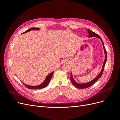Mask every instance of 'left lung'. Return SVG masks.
<instances>
[{
  "label": "left lung",
  "instance_id": "1",
  "mask_svg": "<svg viewBox=\"0 0 120 120\" xmlns=\"http://www.w3.org/2000/svg\"><path fill=\"white\" fill-rule=\"evenodd\" d=\"M88 32H89V38H92V37H96L97 38H99L101 42H102V45L103 46V48H104V52H105V60L104 61V63H103V67H102V68H101V70L100 72V73L97 76V77H96L95 79H93L92 81H90L88 82H86V83H79L78 82H76L75 79L73 78V77H72V73H71V82L72 83V84H73L76 88H79V89H86V88H88L90 86H92L93 84H94L97 81V80L99 79H100L101 77V75H103V71H104V67L105 66V64H106V61H107V52H106V50L105 49V46L104 45V42L102 41V39L101 38V37L100 36L97 34H96L95 32H94L91 30H88Z\"/></svg>",
  "mask_w": 120,
  "mask_h": 120
}]
</instances>
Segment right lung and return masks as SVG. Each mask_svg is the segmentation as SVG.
I'll return each mask as SVG.
<instances>
[{
	"instance_id": "1",
	"label": "right lung",
	"mask_w": 120,
	"mask_h": 120,
	"mask_svg": "<svg viewBox=\"0 0 120 120\" xmlns=\"http://www.w3.org/2000/svg\"><path fill=\"white\" fill-rule=\"evenodd\" d=\"M39 30V28H31L30 29V30H27L26 31H25V32H23L22 34H24V33H26V32H27L28 31H30L32 30ZM53 72L54 71L52 72L51 73H50L49 75H48V76H47L46 78H45V80L43 81V82L42 83H41V84L39 85L35 86H30V85H28L25 84V83H23V82H22L25 86H26L27 88L30 89H42V88H45V87H46L47 86L49 85V83L50 82V79H51V78H52V77Z\"/></svg>"
}]
</instances>
